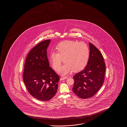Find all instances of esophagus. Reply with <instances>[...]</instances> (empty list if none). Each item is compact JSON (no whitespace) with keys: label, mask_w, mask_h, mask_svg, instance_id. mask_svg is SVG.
Returning a JSON list of instances; mask_svg holds the SVG:
<instances>
[{"label":"esophagus","mask_w":127,"mask_h":127,"mask_svg":"<svg viewBox=\"0 0 127 127\" xmlns=\"http://www.w3.org/2000/svg\"><path fill=\"white\" fill-rule=\"evenodd\" d=\"M68 78L67 76H62L61 77V80H64L65 79Z\"/></svg>","instance_id":"obj_1"}]
</instances>
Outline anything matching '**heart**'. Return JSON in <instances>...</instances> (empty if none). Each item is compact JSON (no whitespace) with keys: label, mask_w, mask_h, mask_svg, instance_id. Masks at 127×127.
Masks as SVG:
<instances>
[{"label":"heart","mask_w":127,"mask_h":127,"mask_svg":"<svg viewBox=\"0 0 127 127\" xmlns=\"http://www.w3.org/2000/svg\"><path fill=\"white\" fill-rule=\"evenodd\" d=\"M57 52L52 51L50 60L52 67L61 75L67 74L72 70L76 71L83 69L89 61L90 50L89 46L84 42L67 41L59 44Z\"/></svg>","instance_id":"obj_1"}]
</instances>
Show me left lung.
I'll return each instance as SVG.
<instances>
[{"mask_svg": "<svg viewBox=\"0 0 127 127\" xmlns=\"http://www.w3.org/2000/svg\"><path fill=\"white\" fill-rule=\"evenodd\" d=\"M90 55L85 68L73 76L72 90L78 97L86 99L98 92L104 82L106 66L100 51L89 43Z\"/></svg>", "mask_w": 127, "mask_h": 127, "instance_id": "8db88e82", "label": "left lung"}]
</instances>
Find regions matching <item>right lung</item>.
Segmentation results:
<instances>
[{"mask_svg": "<svg viewBox=\"0 0 127 127\" xmlns=\"http://www.w3.org/2000/svg\"><path fill=\"white\" fill-rule=\"evenodd\" d=\"M50 39L38 44L29 53L25 63L23 80L30 94L36 99L48 101L57 91L59 77L49 66L47 48Z\"/></svg>", "mask_w": 127, "mask_h": 127, "instance_id": "right-lung-1", "label": "right lung"}]
</instances>
